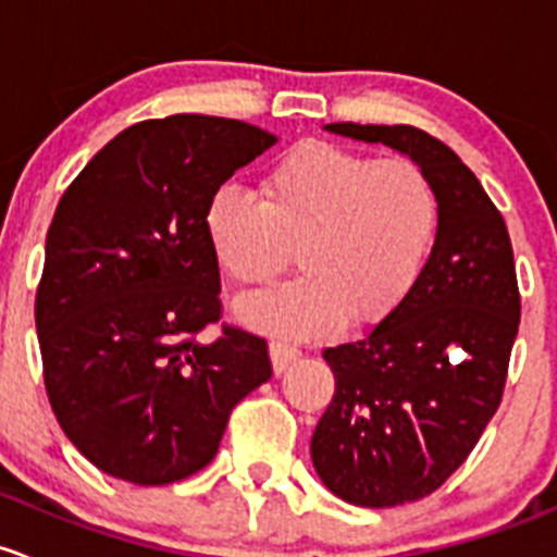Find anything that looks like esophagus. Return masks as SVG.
I'll list each match as a JSON object with an SVG mask.
<instances>
[{
    "label": "esophagus",
    "mask_w": 557,
    "mask_h": 557,
    "mask_svg": "<svg viewBox=\"0 0 557 557\" xmlns=\"http://www.w3.org/2000/svg\"><path fill=\"white\" fill-rule=\"evenodd\" d=\"M297 359H300V348L289 346V343H281V341L271 343V362H273V370H276L278 375L292 362H297Z\"/></svg>",
    "instance_id": "1"
}]
</instances>
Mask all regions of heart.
Here are the masks:
<instances>
[{
	"label": "heart",
	"mask_w": 557,
	"mask_h": 557,
	"mask_svg": "<svg viewBox=\"0 0 557 557\" xmlns=\"http://www.w3.org/2000/svg\"><path fill=\"white\" fill-rule=\"evenodd\" d=\"M203 227L216 265L238 286L271 284L297 249L306 276L244 297L238 317L306 341L343 321L375 326L403 306L437 244L440 195L416 160L308 141L268 171L260 198L222 185Z\"/></svg>",
	"instance_id": "b5f03b06"
}]
</instances>
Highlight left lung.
<instances>
[{
    "instance_id": "8db88e82",
    "label": "left lung",
    "mask_w": 557,
    "mask_h": 557,
    "mask_svg": "<svg viewBox=\"0 0 557 557\" xmlns=\"http://www.w3.org/2000/svg\"><path fill=\"white\" fill-rule=\"evenodd\" d=\"M423 165L440 233L407 300L362 341L326 348L335 397L311 440L321 483L357 507L429 496L467 461L502 403L520 292L507 225L456 152L412 125L330 123Z\"/></svg>"
}]
</instances>
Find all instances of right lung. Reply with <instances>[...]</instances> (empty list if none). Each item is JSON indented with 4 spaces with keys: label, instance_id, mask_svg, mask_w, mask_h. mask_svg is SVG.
Returning a JSON list of instances; mask_svg holds the SVG:
<instances>
[{
    "label": "right lung",
    "instance_id": "add662e5",
    "mask_svg": "<svg viewBox=\"0 0 557 557\" xmlns=\"http://www.w3.org/2000/svg\"><path fill=\"white\" fill-rule=\"evenodd\" d=\"M240 120H145L90 158L59 200L37 286L50 407L94 467L169 485L216 456L227 418L273 375L268 343L222 326L211 195L276 145Z\"/></svg>",
    "mask_w": 557,
    "mask_h": 557
}]
</instances>
